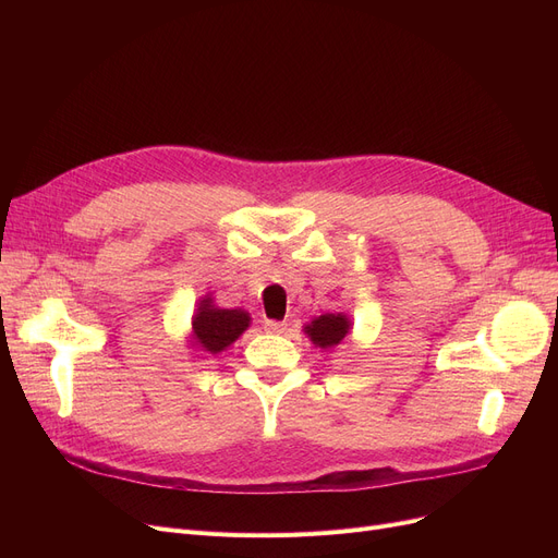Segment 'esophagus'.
Here are the masks:
<instances>
[{"mask_svg": "<svg viewBox=\"0 0 558 558\" xmlns=\"http://www.w3.org/2000/svg\"><path fill=\"white\" fill-rule=\"evenodd\" d=\"M287 328V324L284 320H276V318H264V330L267 332H282Z\"/></svg>", "mask_w": 558, "mask_h": 558, "instance_id": "1", "label": "esophagus"}]
</instances>
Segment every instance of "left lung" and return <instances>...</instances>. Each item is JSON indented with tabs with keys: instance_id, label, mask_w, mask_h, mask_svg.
<instances>
[{
	"instance_id": "obj_1",
	"label": "left lung",
	"mask_w": 558,
	"mask_h": 558,
	"mask_svg": "<svg viewBox=\"0 0 558 558\" xmlns=\"http://www.w3.org/2000/svg\"><path fill=\"white\" fill-rule=\"evenodd\" d=\"M348 328L350 324L343 314H324L312 320V326H307L305 332L316 345L332 348L348 335Z\"/></svg>"
}]
</instances>
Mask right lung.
<instances>
[{
    "label": "right lung",
    "instance_id": "1",
    "mask_svg": "<svg viewBox=\"0 0 558 558\" xmlns=\"http://www.w3.org/2000/svg\"><path fill=\"white\" fill-rule=\"evenodd\" d=\"M248 320L251 316L242 310H219L210 305V299H203L192 320L194 339L205 353H221L248 328Z\"/></svg>",
    "mask_w": 558,
    "mask_h": 558
}]
</instances>
